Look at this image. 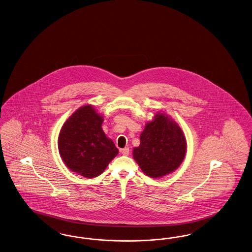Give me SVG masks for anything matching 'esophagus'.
Returning a JSON list of instances; mask_svg holds the SVG:
<instances>
[{"mask_svg": "<svg viewBox=\"0 0 252 252\" xmlns=\"http://www.w3.org/2000/svg\"><path fill=\"white\" fill-rule=\"evenodd\" d=\"M122 155L124 156H128L129 155V148L128 147H125L124 149L121 150Z\"/></svg>", "mask_w": 252, "mask_h": 252, "instance_id": "1", "label": "esophagus"}]
</instances>
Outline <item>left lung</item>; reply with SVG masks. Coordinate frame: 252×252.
<instances>
[{
    "mask_svg": "<svg viewBox=\"0 0 252 252\" xmlns=\"http://www.w3.org/2000/svg\"><path fill=\"white\" fill-rule=\"evenodd\" d=\"M140 140V145L133 148V158L142 172L151 178L172 173L185 159V134L178 123L165 112H157L145 124Z\"/></svg>",
    "mask_w": 252,
    "mask_h": 252,
    "instance_id": "1",
    "label": "left lung"
}]
</instances>
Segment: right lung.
<instances>
[{
  "label": "right lung",
  "instance_id": "1",
  "mask_svg": "<svg viewBox=\"0 0 252 252\" xmlns=\"http://www.w3.org/2000/svg\"><path fill=\"white\" fill-rule=\"evenodd\" d=\"M103 121L104 116L93 105H83L63 123L58 135L62 160L85 178L100 175L119 153L102 129Z\"/></svg>",
  "mask_w": 252,
  "mask_h": 252
}]
</instances>
